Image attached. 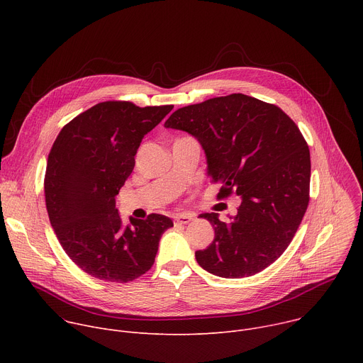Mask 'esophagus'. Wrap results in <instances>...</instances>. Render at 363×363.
I'll return each mask as SVG.
<instances>
[{"mask_svg":"<svg viewBox=\"0 0 363 363\" xmlns=\"http://www.w3.org/2000/svg\"><path fill=\"white\" fill-rule=\"evenodd\" d=\"M194 220V217L192 216H188V214H179V216H175L174 217V221L177 223V224H188V223H191Z\"/></svg>","mask_w":363,"mask_h":363,"instance_id":"obj_1","label":"esophagus"}]
</instances>
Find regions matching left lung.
Segmentation results:
<instances>
[{"instance_id":"left-lung-1","label":"left lung","mask_w":363,"mask_h":363,"mask_svg":"<svg viewBox=\"0 0 363 363\" xmlns=\"http://www.w3.org/2000/svg\"><path fill=\"white\" fill-rule=\"evenodd\" d=\"M167 128L195 136L218 199L241 195L230 223L202 214L214 241L195 251L198 264L225 279L263 272L291 242L308 205L310 150L297 125L276 105L233 93L175 111Z\"/></svg>"}]
</instances>
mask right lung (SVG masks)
<instances>
[{"label": "right lung", "instance_id": "right-lung-1", "mask_svg": "<svg viewBox=\"0 0 363 363\" xmlns=\"http://www.w3.org/2000/svg\"><path fill=\"white\" fill-rule=\"evenodd\" d=\"M172 108L97 103L65 125L50 149L44 177L50 224L73 263L91 277L115 283L140 277L153 266L162 234L174 227L160 214L125 223L115 199L143 136Z\"/></svg>", "mask_w": 363, "mask_h": 363}]
</instances>
